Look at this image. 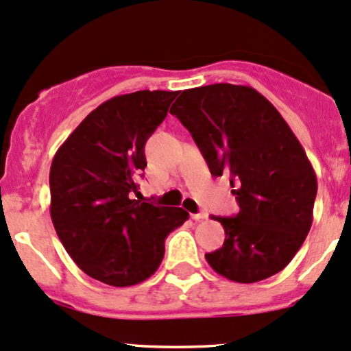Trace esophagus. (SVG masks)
I'll list each match as a JSON object with an SVG mask.
<instances>
[{"mask_svg":"<svg viewBox=\"0 0 351 351\" xmlns=\"http://www.w3.org/2000/svg\"><path fill=\"white\" fill-rule=\"evenodd\" d=\"M191 218H193L195 221H203V219L208 218V215L205 211H199V213H191Z\"/></svg>","mask_w":351,"mask_h":351,"instance_id":"esophagus-1","label":"esophagus"}]
</instances>
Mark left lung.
Here are the masks:
<instances>
[{
    "mask_svg": "<svg viewBox=\"0 0 351 351\" xmlns=\"http://www.w3.org/2000/svg\"><path fill=\"white\" fill-rule=\"evenodd\" d=\"M169 113L191 133L213 176H230L240 211L213 217L225 243L205 258L218 275L255 283L287 267L313 221L317 175L275 106L243 84L180 93Z\"/></svg>",
    "mask_w": 351,
    "mask_h": 351,
    "instance_id": "obj_1",
    "label": "left lung"
}]
</instances>
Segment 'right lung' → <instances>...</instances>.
I'll list each match as a JSON object with an SVG mask.
<instances>
[{"label": "right lung", "instance_id": "add662e5", "mask_svg": "<svg viewBox=\"0 0 351 351\" xmlns=\"http://www.w3.org/2000/svg\"><path fill=\"white\" fill-rule=\"evenodd\" d=\"M178 91L113 96L58 148L49 169V215L68 255L111 287L145 282L165 256V238L188 219L183 208L133 199L146 168L145 143Z\"/></svg>", "mask_w": 351, "mask_h": 351}]
</instances>
